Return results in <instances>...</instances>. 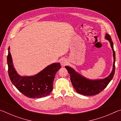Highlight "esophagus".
Masks as SVG:
<instances>
[{
	"mask_svg": "<svg viewBox=\"0 0 121 121\" xmlns=\"http://www.w3.org/2000/svg\"><path fill=\"white\" fill-rule=\"evenodd\" d=\"M60 63L62 66H65V65L68 64V62H67V61L65 59H62V60H61Z\"/></svg>",
	"mask_w": 121,
	"mask_h": 121,
	"instance_id": "34e87169",
	"label": "esophagus"
}]
</instances>
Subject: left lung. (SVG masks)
<instances>
[{
	"instance_id": "8db88e82",
	"label": "left lung",
	"mask_w": 121,
	"mask_h": 121,
	"mask_svg": "<svg viewBox=\"0 0 121 121\" xmlns=\"http://www.w3.org/2000/svg\"><path fill=\"white\" fill-rule=\"evenodd\" d=\"M105 39L109 41L113 53L114 62L111 73L107 77L102 79H90L84 77L74 69L69 66L65 68L68 70L70 76V80L73 87L77 93L84 95H98L103 90L111 81L114 77L115 70V53L114 50L113 42L109 34H106Z\"/></svg>"
}]
</instances>
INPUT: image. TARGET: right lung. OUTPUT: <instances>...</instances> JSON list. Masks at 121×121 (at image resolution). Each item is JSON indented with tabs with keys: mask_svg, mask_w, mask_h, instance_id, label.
<instances>
[{
	"mask_svg": "<svg viewBox=\"0 0 121 121\" xmlns=\"http://www.w3.org/2000/svg\"><path fill=\"white\" fill-rule=\"evenodd\" d=\"M9 48L7 65L9 75L12 83L20 92L30 98L48 96L53 90V83L56 73L61 68L60 63H53L34 76H20L14 68Z\"/></svg>",
	"mask_w": 121,
	"mask_h": 121,
	"instance_id": "obj_1",
	"label": "right lung"
}]
</instances>
